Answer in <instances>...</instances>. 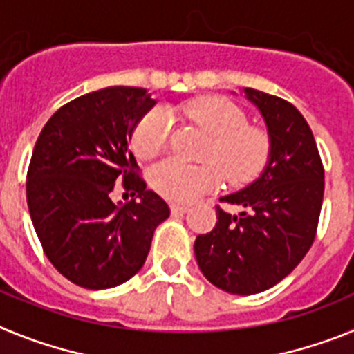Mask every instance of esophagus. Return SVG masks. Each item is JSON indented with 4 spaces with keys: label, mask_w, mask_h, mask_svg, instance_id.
Masks as SVG:
<instances>
[{
    "label": "esophagus",
    "mask_w": 354,
    "mask_h": 354,
    "mask_svg": "<svg viewBox=\"0 0 354 354\" xmlns=\"http://www.w3.org/2000/svg\"><path fill=\"white\" fill-rule=\"evenodd\" d=\"M170 209H171V214H184V212L189 211V207L184 204H171Z\"/></svg>",
    "instance_id": "obj_1"
}]
</instances>
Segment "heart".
<instances>
[{
	"instance_id": "1",
	"label": "heart",
	"mask_w": 354,
	"mask_h": 354,
	"mask_svg": "<svg viewBox=\"0 0 354 354\" xmlns=\"http://www.w3.org/2000/svg\"><path fill=\"white\" fill-rule=\"evenodd\" d=\"M186 113L212 134L209 165H189L177 158L158 162L150 171L156 192L175 202H192L220 186L221 171L228 183L246 184L264 170L270 159V134L248 126L245 111L225 97H202L186 108ZM171 120L167 111L154 109L140 118L133 131L134 152L152 158L165 149Z\"/></svg>"
}]
</instances>
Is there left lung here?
Returning a JSON list of instances; mask_svg holds the SVG:
<instances>
[{
    "label": "left lung",
    "mask_w": 354,
    "mask_h": 354,
    "mask_svg": "<svg viewBox=\"0 0 354 354\" xmlns=\"http://www.w3.org/2000/svg\"><path fill=\"white\" fill-rule=\"evenodd\" d=\"M245 93L268 126L270 162L255 183L220 198L245 211L236 216L216 205V227L195 241L204 277L239 296L277 286L301 262L315 239L324 195L323 161L303 115L277 95Z\"/></svg>",
    "instance_id": "obj_1"
}]
</instances>
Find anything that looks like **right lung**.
Returning a JSON list of instances; mask_svg holds the SVG:
<instances>
[{"instance_id": "right-lung-1", "label": "right lung", "mask_w": 354, "mask_h": 354, "mask_svg": "<svg viewBox=\"0 0 354 354\" xmlns=\"http://www.w3.org/2000/svg\"><path fill=\"white\" fill-rule=\"evenodd\" d=\"M156 101L145 88L109 86L62 106L40 131L26 177L44 253L67 280L109 289L142 270L170 207L147 189L129 140ZM137 198L113 204L114 184Z\"/></svg>"}]
</instances>
